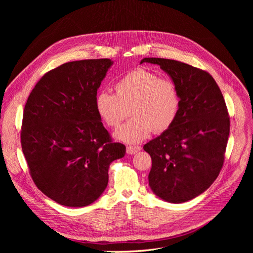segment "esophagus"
I'll list each match as a JSON object with an SVG mask.
<instances>
[{
    "instance_id": "esophagus-1",
    "label": "esophagus",
    "mask_w": 253,
    "mask_h": 253,
    "mask_svg": "<svg viewBox=\"0 0 253 253\" xmlns=\"http://www.w3.org/2000/svg\"><path fill=\"white\" fill-rule=\"evenodd\" d=\"M141 150V148L140 147H138V145H128L127 147V149H126V152H127V154H129V155H133V154H136L137 152H139Z\"/></svg>"
}]
</instances>
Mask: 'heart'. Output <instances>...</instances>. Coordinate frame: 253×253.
I'll use <instances>...</instances> for the list:
<instances>
[{"label":"heart","instance_id":"obj_1","mask_svg":"<svg viewBox=\"0 0 253 253\" xmlns=\"http://www.w3.org/2000/svg\"><path fill=\"white\" fill-rule=\"evenodd\" d=\"M114 89L115 94L98 92L94 105L99 119L111 128H117L131 111L133 118L116 131L118 140L137 143L148 138L153 131L163 133L176 121L181 99L172 80L139 68L120 78Z\"/></svg>","mask_w":253,"mask_h":253}]
</instances>
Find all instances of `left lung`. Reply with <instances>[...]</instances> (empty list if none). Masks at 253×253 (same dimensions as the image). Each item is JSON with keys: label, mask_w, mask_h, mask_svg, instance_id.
<instances>
[{"label": "left lung", "mask_w": 253, "mask_h": 253, "mask_svg": "<svg viewBox=\"0 0 253 253\" xmlns=\"http://www.w3.org/2000/svg\"><path fill=\"white\" fill-rule=\"evenodd\" d=\"M160 65L179 90L181 105L170 129L143 145L152 158L149 184L170 203L187 202L217 178L230 134L221 91L207 72L177 60L143 58Z\"/></svg>", "instance_id": "obj_1"}]
</instances>
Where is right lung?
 I'll return each mask as SVG.
<instances>
[{"label":"right lung","mask_w":253,"mask_h":253,"mask_svg":"<svg viewBox=\"0 0 253 253\" xmlns=\"http://www.w3.org/2000/svg\"><path fill=\"white\" fill-rule=\"evenodd\" d=\"M114 61L63 63L45 74L25 103L21 148L38 189L60 205L84 207L101 196L109 167L125 145L113 142L95 96Z\"/></svg>","instance_id":"right-lung-1"}]
</instances>
